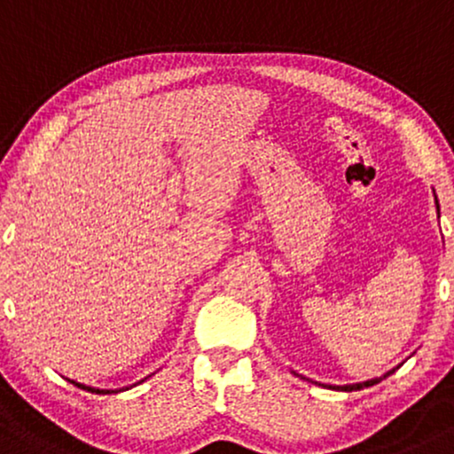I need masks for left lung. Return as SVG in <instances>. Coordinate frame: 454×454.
I'll use <instances>...</instances> for the list:
<instances>
[{
  "label": "left lung",
  "instance_id": "left-lung-1",
  "mask_svg": "<svg viewBox=\"0 0 454 454\" xmlns=\"http://www.w3.org/2000/svg\"><path fill=\"white\" fill-rule=\"evenodd\" d=\"M437 210H440V207H437ZM390 373H395V369L392 371H388V373L386 375H381V378H375V380H369V381H363V384H348V386H330V388H334V390H345V392H351V390H363V388H369V386H373V384H378V381H381L384 378H388Z\"/></svg>",
  "mask_w": 454,
  "mask_h": 454
}]
</instances>
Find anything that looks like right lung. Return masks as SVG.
Masks as SVG:
<instances>
[{
  "label": "right lung",
  "instance_id": "obj_1",
  "mask_svg": "<svg viewBox=\"0 0 454 454\" xmlns=\"http://www.w3.org/2000/svg\"><path fill=\"white\" fill-rule=\"evenodd\" d=\"M147 378H150V375H147ZM147 378H145V380H147ZM145 380H141V381H145ZM70 381H73V380H70ZM73 384L76 386V388L88 390V392H96V395H111V392H124V390H129V388H120V390H100V388H91V386L79 384V381H73Z\"/></svg>",
  "mask_w": 454,
  "mask_h": 454
}]
</instances>
